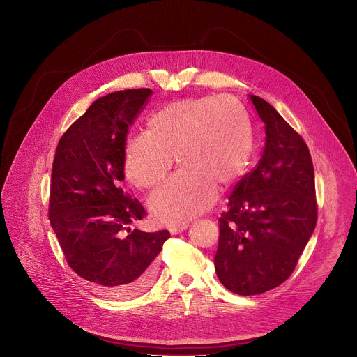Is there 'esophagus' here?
I'll return each mask as SVG.
<instances>
[{"label":"esophagus","instance_id":"esophagus-1","mask_svg":"<svg viewBox=\"0 0 357 357\" xmlns=\"http://www.w3.org/2000/svg\"><path fill=\"white\" fill-rule=\"evenodd\" d=\"M188 227V225H179V226H172V227H169V231H171V234H179V233H182V231H185V229Z\"/></svg>","mask_w":357,"mask_h":357}]
</instances>
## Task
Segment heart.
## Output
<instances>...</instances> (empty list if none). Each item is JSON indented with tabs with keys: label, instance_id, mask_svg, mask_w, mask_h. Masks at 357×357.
Returning <instances> with one entry per match:
<instances>
[{
	"label": "heart",
	"instance_id": "heart-1",
	"mask_svg": "<svg viewBox=\"0 0 357 357\" xmlns=\"http://www.w3.org/2000/svg\"><path fill=\"white\" fill-rule=\"evenodd\" d=\"M146 132L127 141L124 174L134 186L152 189L175 157L181 169L148 202L164 225L185 223L209 209L218 186L226 189L245 172L254 149L250 114L233 97L174 101L151 114Z\"/></svg>",
	"mask_w": 357,
	"mask_h": 357
}]
</instances>
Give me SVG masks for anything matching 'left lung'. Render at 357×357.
Here are the masks:
<instances>
[{
    "label": "left lung",
    "mask_w": 357,
    "mask_h": 357,
    "mask_svg": "<svg viewBox=\"0 0 357 357\" xmlns=\"http://www.w3.org/2000/svg\"><path fill=\"white\" fill-rule=\"evenodd\" d=\"M266 126L264 154L234 186L219 218L215 270L238 295L281 285L295 270L318 219L314 164L303 138L259 96H250Z\"/></svg>",
    "instance_id": "1"
}]
</instances>
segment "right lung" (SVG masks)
Returning <instances> with one entry per match:
<instances>
[{
    "label": "right lung",
    "instance_id": "right-lung-1",
    "mask_svg": "<svg viewBox=\"0 0 357 357\" xmlns=\"http://www.w3.org/2000/svg\"><path fill=\"white\" fill-rule=\"evenodd\" d=\"M152 94L128 89L97 98L59 139L52 164L49 220L70 268L101 294L131 298L154 280L168 230H131L146 216L121 188L130 126Z\"/></svg>",
    "mask_w": 357,
    "mask_h": 357
}]
</instances>
